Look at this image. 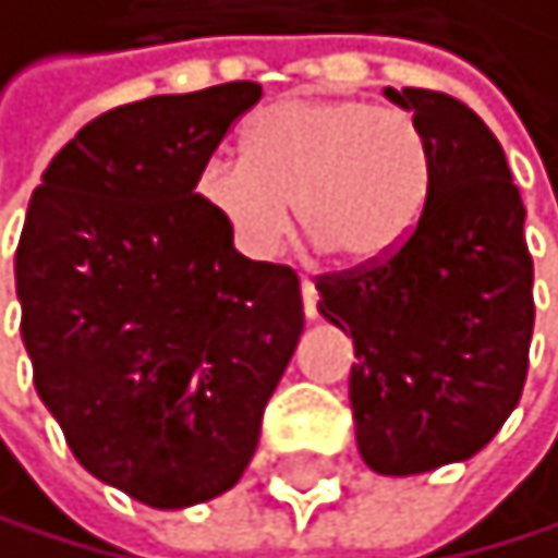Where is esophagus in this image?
I'll return each mask as SVG.
<instances>
[{
  "instance_id": "obj_1",
  "label": "esophagus",
  "mask_w": 558,
  "mask_h": 558,
  "mask_svg": "<svg viewBox=\"0 0 558 558\" xmlns=\"http://www.w3.org/2000/svg\"><path fill=\"white\" fill-rule=\"evenodd\" d=\"M300 293H303V314H306V320H317V290H314V282L303 279Z\"/></svg>"
}]
</instances>
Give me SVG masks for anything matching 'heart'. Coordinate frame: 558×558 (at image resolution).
Segmentation results:
<instances>
[{
    "label": "heart",
    "mask_w": 558,
    "mask_h": 558,
    "mask_svg": "<svg viewBox=\"0 0 558 558\" xmlns=\"http://www.w3.org/2000/svg\"><path fill=\"white\" fill-rule=\"evenodd\" d=\"M432 155L414 113L362 99H279L247 126L244 158H210L196 193L244 258L265 262L296 217L352 265L411 234Z\"/></svg>",
    "instance_id": "heart-1"
}]
</instances>
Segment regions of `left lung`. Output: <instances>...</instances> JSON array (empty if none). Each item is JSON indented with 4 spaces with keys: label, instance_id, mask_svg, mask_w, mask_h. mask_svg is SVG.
<instances>
[{
    "label": "left lung",
    "instance_id": "8db88e82",
    "mask_svg": "<svg viewBox=\"0 0 558 558\" xmlns=\"http://www.w3.org/2000/svg\"><path fill=\"white\" fill-rule=\"evenodd\" d=\"M383 96L427 137V196L397 252L317 279V311L355 344L359 456L379 476H417L473 459L518 407L535 327L532 255L490 126L432 88Z\"/></svg>",
    "mask_w": 558,
    "mask_h": 558
}]
</instances>
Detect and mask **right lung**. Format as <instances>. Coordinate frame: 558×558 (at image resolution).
<instances>
[{
	"instance_id": "obj_1",
	"label": "right lung",
	"mask_w": 558,
	"mask_h": 558,
	"mask_svg": "<svg viewBox=\"0 0 558 558\" xmlns=\"http://www.w3.org/2000/svg\"><path fill=\"white\" fill-rule=\"evenodd\" d=\"M258 99V82H227L109 109L26 206L16 296L37 397L88 473L158 511L241 480L303 335L293 268L244 258L196 193Z\"/></svg>"
}]
</instances>
